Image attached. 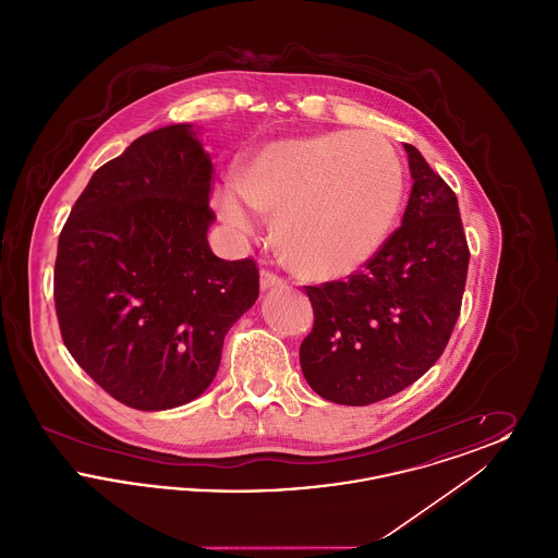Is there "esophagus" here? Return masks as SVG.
I'll return each mask as SVG.
<instances>
[{"label": "esophagus", "mask_w": 558, "mask_h": 558, "mask_svg": "<svg viewBox=\"0 0 558 558\" xmlns=\"http://www.w3.org/2000/svg\"><path fill=\"white\" fill-rule=\"evenodd\" d=\"M284 284H287V280H284L282 276H278L276 271H271V269H267V267L262 269V289H264V291L274 289V287H284Z\"/></svg>", "instance_id": "1"}]
</instances>
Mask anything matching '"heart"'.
<instances>
[{"label": "heart", "mask_w": 558, "mask_h": 558, "mask_svg": "<svg viewBox=\"0 0 558 558\" xmlns=\"http://www.w3.org/2000/svg\"><path fill=\"white\" fill-rule=\"evenodd\" d=\"M401 194L403 169L385 137L330 132L269 144L242 190H223L219 209L239 228L251 223L248 203L276 217L280 248L296 271L339 278L376 253Z\"/></svg>", "instance_id": "1"}]
</instances>
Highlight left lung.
Listing matches in <instances>:
<instances>
[{"label": "left lung", "instance_id": "1", "mask_svg": "<svg viewBox=\"0 0 558 558\" xmlns=\"http://www.w3.org/2000/svg\"><path fill=\"white\" fill-rule=\"evenodd\" d=\"M414 186L401 226L347 280L305 287L314 328L299 349L319 398L368 405L418 380L460 316L469 244L458 198L405 144Z\"/></svg>", "mask_w": 558, "mask_h": 558}]
</instances>
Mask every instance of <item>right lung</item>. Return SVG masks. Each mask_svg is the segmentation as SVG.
Here are the masks:
<instances>
[{
	"label": "right lung",
	"instance_id": "obj_1",
	"mask_svg": "<svg viewBox=\"0 0 558 558\" xmlns=\"http://www.w3.org/2000/svg\"><path fill=\"white\" fill-rule=\"evenodd\" d=\"M211 186V159L190 125H169L102 165L60 232L62 341L110 398L135 410L198 398L230 326L259 296L253 257L213 255Z\"/></svg>",
	"mask_w": 558,
	"mask_h": 558
}]
</instances>
